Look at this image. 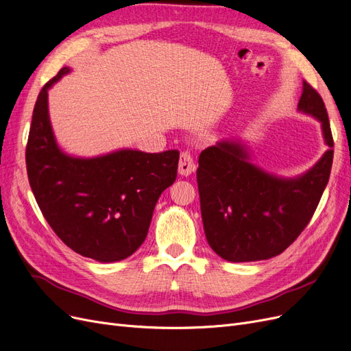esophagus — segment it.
<instances>
[{"label":"esophagus","mask_w":351,"mask_h":351,"mask_svg":"<svg viewBox=\"0 0 351 351\" xmlns=\"http://www.w3.org/2000/svg\"><path fill=\"white\" fill-rule=\"evenodd\" d=\"M196 171V164L193 161V156L189 152H183L180 155V162H178V173L180 176L187 177L192 173Z\"/></svg>","instance_id":"34e87169"}]
</instances>
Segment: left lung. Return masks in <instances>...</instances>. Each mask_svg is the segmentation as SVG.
Returning <instances> with one entry per match:
<instances>
[{"label":"left lung","instance_id":"1","mask_svg":"<svg viewBox=\"0 0 351 351\" xmlns=\"http://www.w3.org/2000/svg\"><path fill=\"white\" fill-rule=\"evenodd\" d=\"M297 110L321 123L329 149L312 168L281 177L252 162L240 141H219L199 155L197 187L205 236L228 262H254L282 253L309 224L328 184L334 141L325 104L309 83Z\"/></svg>","mask_w":351,"mask_h":351}]
</instances>
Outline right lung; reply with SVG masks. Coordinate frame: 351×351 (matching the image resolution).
<instances>
[{"label": "right lung", "mask_w": 351, "mask_h": 351, "mask_svg": "<svg viewBox=\"0 0 351 351\" xmlns=\"http://www.w3.org/2000/svg\"><path fill=\"white\" fill-rule=\"evenodd\" d=\"M71 71L62 67L36 99L26 147L27 177L56 234L84 258L117 262L142 246L161 193L176 182L178 151L119 149L83 158L57 143L48 90Z\"/></svg>", "instance_id": "add662e5"}]
</instances>
